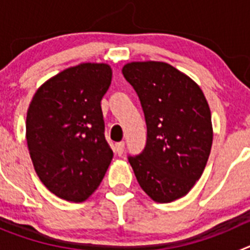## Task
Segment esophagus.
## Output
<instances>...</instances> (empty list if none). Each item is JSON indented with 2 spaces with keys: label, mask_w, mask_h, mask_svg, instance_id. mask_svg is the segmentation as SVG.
<instances>
[{
  "label": "esophagus",
  "mask_w": 250,
  "mask_h": 250,
  "mask_svg": "<svg viewBox=\"0 0 250 250\" xmlns=\"http://www.w3.org/2000/svg\"><path fill=\"white\" fill-rule=\"evenodd\" d=\"M124 147H125L124 141H120V143H118V144H115V151H116V154H118V155H123Z\"/></svg>",
  "instance_id": "1"
}]
</instances>
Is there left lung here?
<instances>
[{
  "instance_id": "obj_1",
  "label": "left lung",
  "mask_w": 250,
  "mask_h": 250,
  "mask_svg": "<svg viewBox=\"0 0 250 250\" xmlns=\"http://www.w3.org/2000/svg\"><path fill=\"white\" fill-rule=\"evenodd\" d=\"M123 75L146 121V145L129 156L139 185L154 202L187 195L199 180L213 143L211 114L198 83L167 62H130Z\"/></svg>"
}]
</instances>
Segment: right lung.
Here are the masks:
<instances>
[{"mask_svg":"<svg viewBox=\"0 0 250 250\" xmlns=\"http://www.w3.org/2000/svg\"><path fill=\"white\" fill-rule=\"evenodd\" d=\"M111 77L107 63L68 67L40 86L28 106L31 160L40 180L61 199H87L111 163L101 110Z\"/></svg>","mask_w":250,"mask_h":250,"instance_id":"right-lung-1","label":"right lung"}]
</instances>
